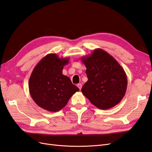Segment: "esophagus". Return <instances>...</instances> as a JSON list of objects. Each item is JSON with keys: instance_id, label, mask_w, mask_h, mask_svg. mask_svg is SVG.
Wrapping results in <instances>:
<instances>
[{"instance_id": "1", "label": "esophagus", "mask_w": 152, "mask_h": 152, "mask_svg": "<svg viewBox=\"0 0 152 152\" xmlns=\"http://www.w3.org/2000/svg\"><path fill=\"white\" fill-rule=\"evenodd\" d=\"M77 87H79V89L80 90H81V89H82V84H77Z\"/></svg>"}]
</instances>
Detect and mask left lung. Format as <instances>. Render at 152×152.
Wrapping results in <instances>:
<instances>
[{
  "mask_svg": "<svg viewBox=\"0 0 152 152\" xmlns=\"http://www.w3.org/2000/svg\"><path fill=\"white\" fill-rule=\"evenodd\" d=\"M86 67L87 80L82 93L99 109L111 108L126 94L127 79L124 68L112 56L102 49L81 58Z\"/></svg>",
  "mask_w": 152,
  "mask_h": 152,
  "instance_id": "1",
  "label": "left lung"
}]
</instances>
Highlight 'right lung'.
<instances>
[{"label":"right lung","mask_w":152,"mask_h":152,"mask_svg":"<svg viewBox=\"0 0 152 152\" xmlns=\"http://www.w3.org/2000/svg\"><path fill=\"white\" fill-rule=\"evenodd\" d=\"M69 58H59L48 54L37 64L28 81L31 97L39 107L56 112L65 107L72 96L79 89L70 78L63 75L64 66Z\"/></svg>","instance_id":"add662e5"}]
</instances>
